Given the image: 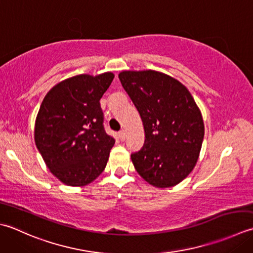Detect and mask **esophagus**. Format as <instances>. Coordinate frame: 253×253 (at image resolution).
I'll return each instance as SVG.
<instances>
[{
    "mask_svg": "<svg viewBox=\"0 0 253 253\" xmlns=\"http://www.w3.org/2000/svg\"><path fill=\"white\" fill-rule=\"evenodd\" d=\"M119 138L121 141H125L126 140V131L122 130L119 132Z\"/></svg>",
    "mask_w": 253,
    "mask_h": 253,
    "instance_id": "1",
    "label": "esophagus"
}]
</instances>
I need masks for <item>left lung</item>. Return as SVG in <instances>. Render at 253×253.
Masks as SVG:
<instances>
[{
  "label": "left lung",
  "mask_w": 253,
  "mask_h": 253,
  "mask_svg": "<svg viewBox=\"0 0 253 253\" xmlns=\"http://www.w3.org/2000/svg\"><path fill=\"white\" fill-rule=\"evenodd\" d=\"M119 79L145 133L142 149L131 155L134 168L153 187H174L198 163L204 137L200 108L187 87L162 72L122 71Z\"/></svg>",
  "instance_id": "1"
}]
</instances>
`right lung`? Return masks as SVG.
Segmentation results:
<instances>
[{"label": "right lung", "mask_w": 253, "mask_h": 253, "mask_svg": "<svg viewBox=\"0 0 253 253\" xmlns=\"http://www.w3.org/2000/svg\"><path fill=\"white\" fill-rule=\"evenodd\" d=\"M115 74H80L44 96L34 137L50 172L70 187H84L104 171L115 140L102 126L99 100Z\"/></svg>", "instance_id": "right-lung-1"}]
</instances>
